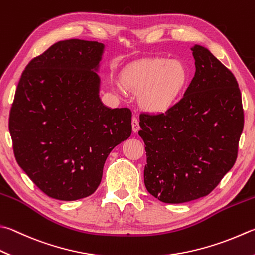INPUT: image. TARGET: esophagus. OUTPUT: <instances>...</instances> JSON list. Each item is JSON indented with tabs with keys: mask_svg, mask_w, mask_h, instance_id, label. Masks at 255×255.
Masks as SVG:
<instances>
[{
	"mask_svg": "<svg viewBox=\"0 0 255 255\" xmlns=\"http://www.w3.org/2000/svg\"><path fill=\"white\" fill-rule=\"evenodd\" d=\"M132 129H133V132H135V133L138 131V129H140V124H138V120L135 117L132 118Z\"/></svg>",
	"mask_w": 255,
	"mask_h": 255,
	"instance_id": "obj_1",
	"label": "esophagus"
}]
</instances>
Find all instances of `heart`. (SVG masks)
<instances>
[{
    "mask_svg": "<svg viewBox=\"0 0 255 255\" xmlns=\"http://www.w3.org/2000/svg\"><path fill=\"white\" fill-rule=\"evenodd\" d=\"M186 82V71L175 61L153 59L141 62L123 76V84L134 94L142 95L148 111H161L171 105Z\"/></svg>",
    "mask_w": 255,
    "mask_h": 255,
    "instance_id": "heart-1",
    "label": "heart"
}]
</instances>
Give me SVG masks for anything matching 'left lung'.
I'll list each match as a JSON object with an SVG mask.
<instances>
[{
	"mask_svg": "<svg viewBox=\"0 0 255 255\" xmlns=\"http://www.w3.org/2000/svg\"><path fill=\"white\" fill-rule=\"evenodd\" d=\"M195 74L163 113L140 114L146 190L165 203L210 194L232 169L244 126L238 81L208 49L194 45Z\"/></svg>",
	"mask_w": 255,
	"mask_h": 255,
	"instance_id": "1",
	"label": "left lung"
}]
</instances>
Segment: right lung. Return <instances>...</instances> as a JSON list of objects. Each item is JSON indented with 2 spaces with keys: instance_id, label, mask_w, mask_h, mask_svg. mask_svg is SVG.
<instances>
[{
  "instance_id": "1",
  "label": "right lung",
  "mask_w": 255,
  "mask_h": 255,
  "mask_svg": "<svg viewBox=\"0 0 255 255\" xmlns=\"http://www.w3.org/2000/svg\"><path fill=\"white\" fill-rule=\"evenodd\" d=\"M103 49L95 41L57 42L31 60L17 84L8 119L14 155L50 198L94 193L110 152L132 133L129 109L100 100Z\"/></svg>"
}]
</instances>
